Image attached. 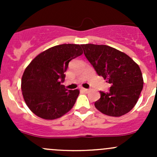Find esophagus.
Returning a JSON list of instances; mask_svg holds the SVG:
<instances>
[{
  "label": "esophagus",
  "mask_w": 157,
  "mask_h": 157,
  "mask_svg": "<svg viewBox=\"0 0 157 157\" xmlns=\"http://www.w3.org/2000/svg\"><path fill=\"white\" fill-rule=\"evenodd\" d=\"M81 90L84 92V93H89V91H90V90H88V89H85V88H81Z\"/></svg>",
  "instance_id": "esophagus-1"
}]
</instances>
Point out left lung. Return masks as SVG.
<instances>
[{
  "mask_svg": "<svg viewBox=\"0 0 157 157\" xmlns=\"http://www.w3.org/2000/svg\"><path fill=\"white\" fill-rule=\"evenodd\" d=\"M84 55L99 76L111 84L95 107L109 116L118 117L134 108L143 89L144 80L139 66L128 55L105 45H81Z\"/></svg>",
  "mask_w": 157,
  "mask_h": 157,
  "instance_id": "1",
  "label": "left lung"
}]
</instances>
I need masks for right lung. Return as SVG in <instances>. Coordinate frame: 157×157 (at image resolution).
Returning <instances> with one entry per match:
<instances>
[{
	"label": "right lung",
	"mask_w": 157,
	"mask_h": 157,
	"mask_svg": "<svg viewBox=\"0 0 157 157\" xmlns=\"http://www.w3.org/2000/svg\"><path fill=\"white\" fill-rule=\"evenodd\" d=\"M82 54L80 45L63 44L47 49L30 62L22 77L21 90L35 115L53 120L72 109L80 91L67 90L62 83L70 61Z\"/></svg>",
	"instance_id": "obj_1"
}]
</instances>
